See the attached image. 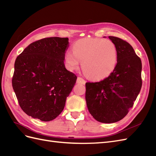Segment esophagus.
<instances>
[{
  "mask_svg": "<svg viewBox=\"0 0 156 156\" xmlns=\"http://www.w3.org/2000/svg\"><path fill=\"white\" fill-rule=\"evenodd\" d=\"M76 82L78 83H82V84H85V83H86V81L81 77H78L77 78Z\"/></svg>",
  "mask_w": 156,
  "mask_h": 156,
  "instance_id": "34e87169",
  "label": "esophagus"
}]
</instances>
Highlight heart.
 <instances>
[{"mask_svg": "<svg viewBox=\"0 0 156 156\" xmlns=\"http://www.w3.org/2000/svg\"><path fill=\"white\" fill-rule=\"evenodd\" d=\"M118 51L114 42L108 39H81L73 46V52L65 55L67 69L74 70L82 64L83 73L94 80L105 78L113 73L117 66Z\"/></svg>", "mask_w": 156, "mask_h": 156, "instance_id": "b5f03b06", "label": "heart"}]
</instances>
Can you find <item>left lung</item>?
<instances>
[{
    "label": "left lung",
    "instance_id": "8db88e82",
    "mask_svg": "<svg viewBox=\"0 0 156 156\" xmlns=\"http://www.w3.org/2000/svg\"><path fill=\"white\" fill-rule=\"evenodd\" d=\"M109 38L117 49L116 67L103 80L86 83L87 109L96 121L103 123L116 122L125 117L142 87V62L133 47L119 37Z\"/></svg>",
    "mask_w": 156,
    "mask_h": 156
}]
</instances>
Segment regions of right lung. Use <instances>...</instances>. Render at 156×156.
Segmentation results:
<instances>
[{"label": "right lung", "instance_id": "1", "mask_svg": "<svg viewBox=\"0 0 156 156\" xmlns=\"http://www.w3.org/2000/svg\"><path fill=\"white\" fill-rule=\"evenodd\" d=\"M69 38L47 37L27 46L16 59L12 87L29 116L50 121L61 114L77 76L64 61Z\"/></svg>", "mask_w": 156, "mask_h": 156}]
</instances>
